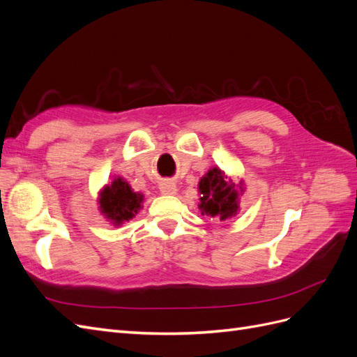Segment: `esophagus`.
Returning a JSON list of instances; mask_svg holds the SVG:
<instances>
[{
    "instance_id": "1",
    "label": "esophagus",
    "mask_w": 357,
    "mask_h": 357,
    "mask_svg": "<svg viewBox=\"0 0 357 357\" xmlns=\"http://www.w3.org/2000/svg\"><path fill=\"white\" fill-rule=\"evenodd\" d=\"M177 188H176V183H171V181H165L160 185V192L164 193V195H172V193H176Z\"/></svg>"
}]
</instances>
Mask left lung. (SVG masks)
<instances>
[{
    "mask_svg": "<svg viewBox=\"0 0 357 357\" xmlns=\"http://www.w3.org/2000/svg\"><path fill=\"white\" fill-rule=\"evenodd\" d=\"M241 189V188H240ZM202 215L226 220L238 210V192L219 168L210 169L199 181Z\"/></svg>",
    "mask_w": 357,
    "mask_h": 357,
    "instance_id": "8db88e82",
    "label": "left lung"
}]
</instances>
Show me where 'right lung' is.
<instances>
[{
  "instance_id": "right-lung-1",
  "label": "right lung",
  "mask_w": 357,
  "mask_h": 357,
  "mask_svg": "<svg viewBox=\"0 0 357 357\" xmlns=\"http://www.w3.org/2000/svg\"><path fill=\"white\" fill-rule=\"evenodd\" d=\"M143 195L132 192L131 186L122 178H116L112 186H107L101 193L100 208L107 219L114 225H121L125 220L132 219L142 207Z\"/></svg>"
}]
</instances>
